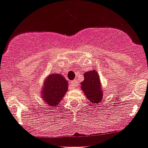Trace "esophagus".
<instances>
[{
    "label": "esophagus",
    "instance_id": "obj_1",
    "mask_svg": "<svg viewBox=\"0 0 148 148\" xmlns=\"http://www.w3.org/2000/svg\"><path fill=\"white\" fill-rule=\"evenodd\" d=\"M76 86H77V82L76 81V80H73L70 83V88H75Z\"/></svg>",
    "mask_w": 148,
    "mask_h": 148
}]
</instances>
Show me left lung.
I'll return each instance as SVG.
<instances>
[{
	"label": "left lung",
	"instance_id": "1",
	"mask_svg": "<svg viewBox=\"0 0 148 148\" xmlns=\"http://www.w3.org/2000/svg\"><path fill=\"white\" fill-rule=\"evenodd\" d=\"M81 89L92 104H97L101 101L103 90L101 88L99 75L95 70L85 73L84 81L81 83Z\"/></svg>",
	"mask_w": 148,
	"mask_h": 148
}]
</instances>
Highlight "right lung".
<instances>
[{"label":"right lung","instance_id":"add662e5","mask_svg":"<svg viewBox=\"0 0 148 148\" xmlns=\"http://www.w3.org/2000/svg\"><path fill=\"white\" fill-rule=\"evenodd\" d=\"M68 86V82L62 75L60 74L49 75L45 80L42 90L43 100L54 109L58 106L66 93Z\"/></svg>","mask_w":148,"mask_h":148}]
</instances>
